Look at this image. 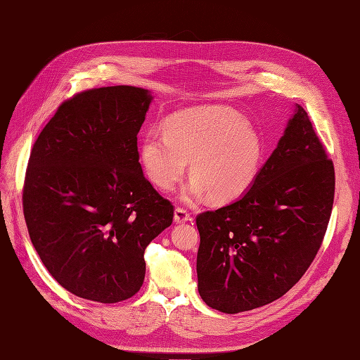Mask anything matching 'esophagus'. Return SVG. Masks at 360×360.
<instances>
[{
	"instance_id": "esophagus-1",
	"label": "esophagus",
	"mask_w": 360,
	"mask_h": 360,
	"mask_svg": "<svg viewBox=\"0 0 360 360\" xmlns=\"http://www.w3.org/2000/svg\"><path fill=\"white\" fill-rule=\"evenodd\" d=\"M174 221H176L177 224H184L188 221H192L191 213L186 209H183V207H176V212H174Z\"/></svg>"
}]
</instances>
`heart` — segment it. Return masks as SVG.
<instances>
[{
  "mask_svg": "<svg viewBox=\"0 0 360 360\" xmlns=\"http://www.w3.org/2000/svg\"><path fill=\"white\" fill-rule=\"evenodd\" d=\"M139 162L148 180L169 191L191 160L193 177L183 191L192 201L210 193L216 202L233 201L252 186L263 160L255 127L221 106L195 108L168 117L162 134L150 130L139 143Z\"/></svg>",
  "mask_w": 360,
  "mask_h": 360,
  "instance_id": "b5f03b06",
  "label": "heart"
}]
</instances>
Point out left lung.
I'll list each match as a JSON object with an SVG mask.
<instances>
[{
    "label": "left lung",
    "instance_id": "obj_1",
    "mask_svg": "<svg viewBox=\"0 0 360 360\" xmlns=\"http://www.w3.org/2000/svg\"><path fill=\"white\" fill-rule=\"evenodd\" d=\"M335 168L302 106L240 200L197 216L198 291L225 314L279 299L304 275L323 243Z\"/></svg>",
    "mask_w": 360,
    "mask_h": 360
}]
</instances>
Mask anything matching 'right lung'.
<instances>
[{
	"label": "right lung",
	"mask_w": 360,
	"mask_h": 360,
	"mask_svg": "<svg viewBox=\"0 0 360 360\" xmlns=\"http://www.w3.org/2000/svg\"><path fill=\"white\" fill-rule=\"evenodd\" d=\"M151 96L102 86L64 101L31 148L22 207L49 274L86 300L117 303L139 291L144 250L172 224L174 205L143 174L138 132Z\"/></svg>",
	"instance_id": "1"
}]
</instances>
